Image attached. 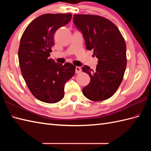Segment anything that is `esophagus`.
Here are the masks:
<instances>
[{
	"instance_id": "34e87169",
	"label": "esophagus",
	"mask_w": 151,
	"mask_h": 151,
	"mask_svg": "<svg viewBox=\"0 0 151 151\" xmlns=\"http://www.w3.org/2000/svg\"><path fill=\"white\" fill-rule=\"evenodd\" d=\"M81 70H82V69H81V67H78V66L76 67V68H75V72H76V73H81Z\"/></svg>"
}]
</instances>
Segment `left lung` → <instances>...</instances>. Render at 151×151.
I'll list each match as a JSON object with an SVG mask.
<instances>
[{"instance_id":"obj_1","label":"left lung","mask_w":151,"mask_h":151,"mask_svg":"<svg viewBox=\"0 0 151 151\" xmlns=\"http://www.w3.org/2000/svg\"><path fill=\"white\" fill-rule=\"evenodd\" d=\"M74 24L81 32L87 50H93L98 64L95 70L84 65L91 78L83 94L93 101L111 97L119 87L127 67V47L119 30L108 19L99 15H74Z\"/></svg>"}]
</instances>
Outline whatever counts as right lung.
<instances>
[{
    "label": "right lung",
    "mask_w": 151,
    "mask_h": 151,
    "mask_svg": "<svg viewBox=\"0 0 151 151\" xmlns=\"http://www.w3.org/2000/svg\"><path fill=\"white\" fill-rule=\"evenodd\" d=\"M71 17V14L40 15L28 25L21 38L18 57L22 77L34 97L47 103L62 100L65 83L75 75L72 63L63 65L49 58L54 33Z\"/></svg>",
    "instance_id": "add662e5"
}]
</instances>
